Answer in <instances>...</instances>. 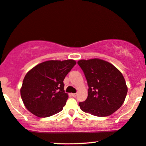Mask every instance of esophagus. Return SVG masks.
<instances>
[{"instance_id": "1", "label": "esophagus", "mask_w": 146, "mask_h": 146, "mask_svg": "<svg viewBox=\"0 0 146 146\" xmlns=\"http://www.w3.org/2000/svg\"><path fill=\"white\" fill-rule=\"evenodd\" d=\"M72 96L73 97H74V98H75V97L77 96V93H72Z\"/></svg>"}]
</instances>
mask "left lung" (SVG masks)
<instances>
[{"label": "left lung", "instance_id": "obj_1", "mask_svg": "<svg viewBox=\"0 0 146 146\" xmlns=\"http://www.w3.org/2000/svg\"><path fill=\"white\" fill-rule=\"evenodd\" d=\"M88 84V96L79 106L83 111L98 117L111 115L123 104L127 87L122 73L109 62L100 59L77 62Z\"/></svg>", "mask_w": 146, "mask_h": 146}]
</instances>
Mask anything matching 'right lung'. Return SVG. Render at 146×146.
Listing matches in <instances>:
<instances>
[{
    "label": "right lung",
    "mask_w": 146,
    "mask_h": 146,
    "mask_svg": "<svg viewBox=\"0 0 146 146\" xmlns=\"http://www.w3.org/2000/svg\"><path fill=\"white\" fill-rule=\"evenodd\" d=\"M76 64L73 59L50 60L38 64L25 75L21 96L29 111L39 117L62 111L68 99L63 80Z\"/></svg>",
    "instance_id": "add662e5"
}]
</instances>
